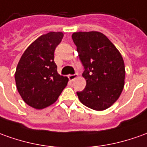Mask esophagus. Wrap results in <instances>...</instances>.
<instances>
[{
    "mask_svg": "<svg viewBox=\"0 0 147 147\" xmlns=\"http://www.w3.org/2000/svg\"><path fill=\"white\" fill-rule=\"evenodd\" d=\"M78 74H69V75L68 76V78H69V79L70 82H74V80L78 78Z\"/></svg>",
    "mask_w": 147,
    "mask_h": 147,
    "instance_id": "34e87169",
    "label": "esophagus"
}]
</instances>
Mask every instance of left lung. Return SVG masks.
Here are the masks:
<instances>
[{
    "instance_id": "8db88e82",
    "label": "left lung",
    "mask_w": 147,
    "mask_h": 147,
    "mask_svg": "<svg viewBox=\"0 0 147 147\" xmlns=\"http://www.w3.org/2000/svg\"><path fill=\"white\" fill-rule=\"evenodd\" d=\"M84 70L86 86L77 92L80 102L94 110L112 106L125 83V65L120 52L103 33L97 31L72 34Z\"/></svg>"
}]
</instances>
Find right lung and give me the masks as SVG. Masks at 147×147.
Returning a JSON list of instances; mask_svg holds the SVG:
<instances>
[{"label":"right lung","mask_w":147,"mask_h":147,"mask_svg":"<svg viewBox=\"0 0 147 147\" xmlns=\"http://www.w3.org/2000/svg\"><path fill=\"white\" fill-rule=\"evenodd\" d=\"M64 34L49 32L29 45L22 54L15 72L18 93L27 105L37 110L56 102L67 86V77L61 76L54 62V50Z\"/></svg>","instance_id":"obj_1"}]
</instances>
